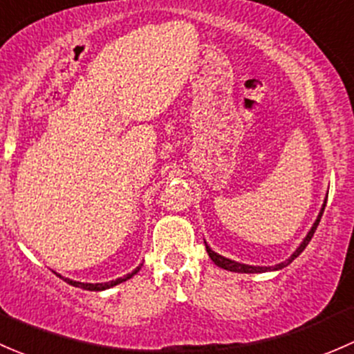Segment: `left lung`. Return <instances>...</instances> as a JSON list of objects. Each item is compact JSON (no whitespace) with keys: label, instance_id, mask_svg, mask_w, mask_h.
<instances>
[{"label":"left lung","instance_id":"obj_1","mask_svg":"<svg viewBox=\"0 0 354 354\" xmlns=\"http://www.w3.org/2000/svg\"><path fill=\"white\" fill-rule=\"evenodd\" d=\"M326 203L327 201H324V204H322V207H320V213H319V216H317V220H315V223H313V227L310 228V232L307 233V236H305L304 239V242L300 243V247H298L297 250H295L293 254H291L290 257L286 259L285 262H279V264H276V266H268V268H262V266H249V264H242V262H236V261H232V259H227V257H223V256H220V254H216L214 252V250H211L209 247H207V243H206V250H207V256L211 257V261L214 262V264L218 266V268H221V269H227V271H233V272H266V271H278V269H283V268H286L288 264H290V262H293L295 259H297L298 256H300L301 252H304L305 250V247L308 245V242H310L312 240V236H313V233H315V230H317V227H319V221H320V218H322V213H324V207H326Z\"/></svg>","mask_w":354,"mask_h":354}]
</instances>
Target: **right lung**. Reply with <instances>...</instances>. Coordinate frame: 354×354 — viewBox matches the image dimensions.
I'll return each instance as SVG.
<instances>
[{
	"mask_svg": "<svg viewBox=\"0 0 354 354\" xmlns=\"http://www.w3.org/2000/svg\"><path fill=\"white\" fill-rule=\"evenodd\" d=\"M141 266H143V264H141ZM141 266H138V268L134 269L133 272H129V274H126V276H124V278H118V279H114V281H109V283H82V281H73V279H69V278H63V276H59V274H57V272H56V274L59 276V278H63L64 281H66L68 285H71V286L83 288V290H88V291H102V290H107V288H112V286L119 285V283H122V281H127V279H129V278H133V276L136 274L138 271H140Z\"/></svg>",
	"mask_w": 354,
	"mask_h": 354,
	"instance_id": "right-lung-1",
	"label": "right lung"
}]
</instances>
